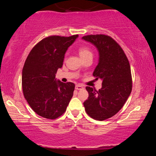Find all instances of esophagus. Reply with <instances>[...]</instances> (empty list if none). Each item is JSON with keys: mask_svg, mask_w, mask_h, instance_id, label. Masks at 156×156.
<instances>
[{"mask_svg": "<svg viewBox=\"0 0 156 156\" xmlns=\"http://www.w3.org/2000/svg\"><path fill=\"white\" fill-rule=\"evenodd\" d=\"M75 89H76V90H82V89H84V87L80 84H76L75 86Z\"/></svg>", "mask_w": 156, "mask_h": 156, "instance_id": "1", "label": "esophagus"}]
</instances>
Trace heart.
Returning <instances> with one entry per match:
<instances>
[{"mask_svg": "<svg viewBox=\"0 0 156 156\" xmlns=\"http://www.w3.org/2000/svg\"><path fill=\"white\" fill-rule=\"evenodd\" d=\"M79 55L81 58L83 59L86 57L92 56V52L89 48L86 46H82L79 48Z\"/></svg>", "mask_w": 156, "mask_h": 156, "instance_id": "b5f03b06", "label": "heart"}]
</instances>
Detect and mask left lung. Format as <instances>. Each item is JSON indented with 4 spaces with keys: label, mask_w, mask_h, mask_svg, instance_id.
I'll list each match as a JSON object with an SVG mask.
<instances>
[{
    "label": "left lung",
    "mask_w": 156,
    "mask_h": 156,
    "mask_svg": "<svg viewBox=\"0 0 156 156\" xmlns=\"http://www.w3.org/2000/svg\"><path fill=\"white\" fill-rule=\"evenodd\" d=\"M82 39L97 49L99 62L93 76L96 80L102 81L99 91L86 87L89 97L84 102V106L89 116L104 121L117 114L131 94V67L122 48L109 36L91 35Z\"/></svg>",
    "instance_id": "obj_1"
}]
</instances>
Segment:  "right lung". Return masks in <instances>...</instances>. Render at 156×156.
<instances>
[{"label": "right lung", "mask_w": 156, "mask_h": 156, "mask_svg": "<svg viewBox=\"0 0 156 156\" xmlns=\"http://www.w3.org/2000/svg\"><path fill=\"white\" fill-rule=\"evenodd\" d=\"M78 35L70 37L50 36L38 42L29 53L22 72L23 94L39 116L58 118L65 112L74 90L72 82L55 78L62 68L65 55Z\"/></svg>", "instance_id": "right-lung-1"}]
</instances>
